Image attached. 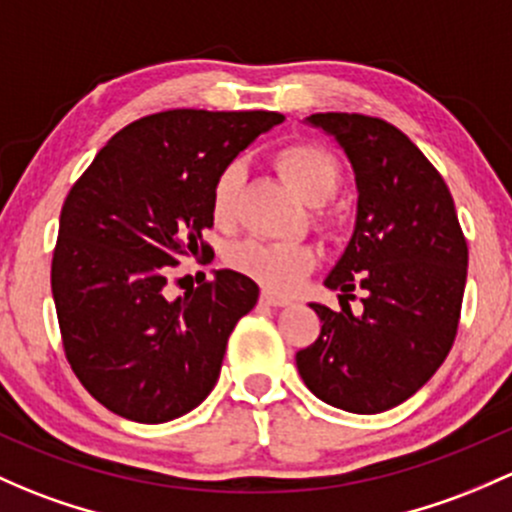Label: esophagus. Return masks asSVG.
I'll use <instances>...</instances> for the list:
<instances>
[{
	"mask_svg": "<svg viewBox=\"0 0 512 512\" xmlns=\"http://www.w3.org/2000/svg\"><path fill=\"white\" fill-rule=\"evenodd\" d=\"M260 301L267 306H289L292 304V299L282 297V294H274V292H270V289H265V292H262Z\"/></svg>",
	"mask_w": 512,
	"mask_h": 512,
	"instance_id": "34e87169",
	"label": "esophagus"
}]
</instances>
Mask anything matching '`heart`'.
<instances>
[{
  "label": "heart",
  "mask_w": 512,
  "mask_h": 512,
  "mask_svg": "<svg viewBox=\"0 0 512 512\" xmlns=\"http://www.w3.org/2000/svg\"><path fill=\"white\" fill-rule=\"evenodd\" d=\"M274 164L294 191L311 206H321L341 186V166L319 144L297 142L279 149ZM240 169L228 166L220 171L211 193V211L218 223H228L233 215L235 193H238ZM228 262L235 270L257 279L274 292H292L316 267L319 255L309 245H287V242L245 240L228 252Z\"/></svg>",
  "instance_id": "obj_1"
}]
</instances>
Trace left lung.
<instances>
[{"mask_svg":"<svg viewBox=\"0 0 512 512\" xmlns=\"http://www.w3.org/2000/svg\"><path fill=\"white\" fill-rule=\"evenodd\" d=\"M306 122L346 152L358 188L355 228L326 277L338 299L363 289V314L311 304L321 333L297 353L326 405L375 414L412 397L454 346L469 247L441 174L390 122L316 112Z\"/></svg>","mask_w":512,"mask_h":512,"instance_id":"obj_1","label":"left lung"}]
</instances>
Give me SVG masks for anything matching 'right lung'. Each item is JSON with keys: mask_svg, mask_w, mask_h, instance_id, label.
<instances>
[{"mask_svg": "<svg viewBox=\"0 0 512 512\" xmlns=\"http://www.w3.org/2000/svg\"><path fill=\"white\" fill-rule=\"evenodd\" d=\"M279 112L166 110L115 134L75 181L51 262L63 348L85 390L142 424L181 417L211 395L233 328L260 297L245 274L166 299L179 257L208 255L211 193Z\"/></svg>", "mask_w": 512, "mask_h": 512, "instance_id": "right-lung-1", "label": "right lung"}]
</instances>
